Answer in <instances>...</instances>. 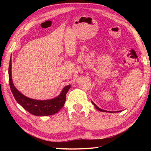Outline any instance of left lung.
Returning <instances> with one entry per match:
<instances>
[{
    "label": "left lung",
    "mask_w": 151,
    "mask_h": 151,
    "mask_svg": "<svg viewBox=\"0 0 151 151\" xmlns=\"http://www.w3.org/2000/svg\"><path fill=\"white\" fill-rule=\"evenodd\" d=\"M91 103H92V104H93V105L94 106V107H95V108H96L97 110H98V111H101V112H111H111H112H112H114V111H105V110L101 109L99 108V107L97 106L96 105V104L93 103V101H91ZM121 112V111H116V112Z\"/></svg>",
    "instance_id": "left-lung-1"
}]
</instances>
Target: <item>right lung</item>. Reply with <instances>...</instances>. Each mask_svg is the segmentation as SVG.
Wrapping results in <instances>:
<instances>
[{
  "mask_svg": "<svg viewBox=\"0 0 151 151\" xmlns=\"http://www.w3.org/2000/svg\"><path fill=\"white\" fill-rule=\"evenodd\" d=\"M10 60L11 61H10L9 67L10 87L17 103L28 112L35 116H48L57 113L63 107L66 101V93L71 86L68 85L65 86L59 95L52 99L42 101L29 98L20 93L14 86L12 79L11 58Z\"/></svg>",
  "mask_w": 151,
  "mask_h": 151,
  "instance_id": "add662e5",
  "label": "right lung"
}]
</instances>
